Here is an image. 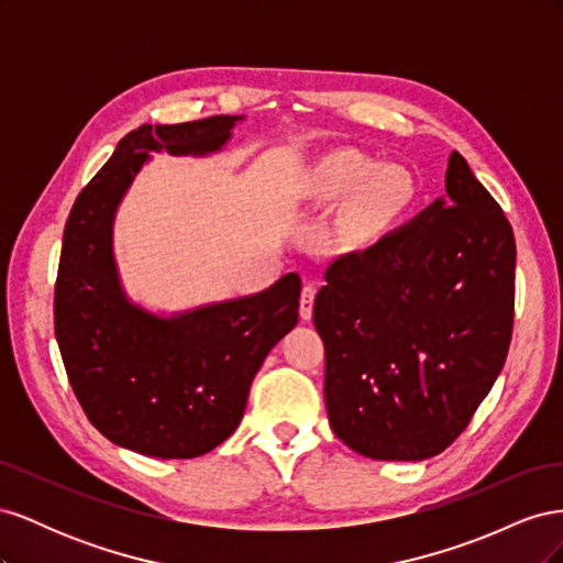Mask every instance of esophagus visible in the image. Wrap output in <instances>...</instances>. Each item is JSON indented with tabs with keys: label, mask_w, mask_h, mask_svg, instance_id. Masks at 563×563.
Returning <instances> with one entry per match:
<instances>
[{
	"label": "esophagus",
	"mask_w": 563,
	"mask_h": 563,
	"mask_svg": "<svg viewBox=\"0 0 563 563\" xmlns=\"http://www.w3.org/2000/svg\"><path fill=\"white\" fill-rule=\"evenodd\" d=\"M314 296H317V286L314 284H305L302 286V294H300V317L302 319H310L312 317Z\"/></svg>",
	"instance_id": "1"
}]
</instances>
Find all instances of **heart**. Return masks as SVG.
Returning <instances> with one entry per match:
<instances>
[{
	"mask_svg": "<svg viewBox=\"0 0 563 563\" xmlns=\"http://www.w3.org/2000/svg\"><path fill=\"white\" fill-rule=\"evenodd\" d=\"M356 191L347 211V228L354 236H371L383 230L413 195L411 174L401 166H378L354 150L333 152L305 178L302 195L317 207H331Z\"/></svg>",
	"mask_w": 563,
	"mask_h": 563,
	"instance_id": "1",
	"label": "heart"
}]
</instances>
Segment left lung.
I'll list each match as a JSON object with an SVG mask.
<instances>
[{"instance_id":"obj_1","label":"left lung","mask_w":563,"mask_h":563,"mask_svg":"<svg viewBox=\"0 0 563 563\" xmlns=\"http://www.w3.org/2000/svg\"><path fill=\"white\" fill-rule=\"evenodd\" d=\"M515 263L512 225L460 152L444 199L331 261L312 319L343 444L376 460H424L465 432L507 360Z\"/></svg>"}]
</instances>
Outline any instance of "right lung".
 Instances as JSON below:
<instances>
[{"instance_id": "1", "label": "right lung", "mask_w": 563, "mask_h": 563, "mask_svg": "<svg viewBox=\"0 0 563 563\" xmlns=\"http://www.w3.org/2000/svg\"><path fill=\"white\" fill-rule=\"evenodd\" d=\"M236 119L216 114L126 133L67 216L54 291L67 380L93 428L135 453L197 457L223 444L267 352L298 323L296 272L258 296L176 319L133 308L117 282L112 216L150 152H213Z\"/></svg>"}]
</instances>
